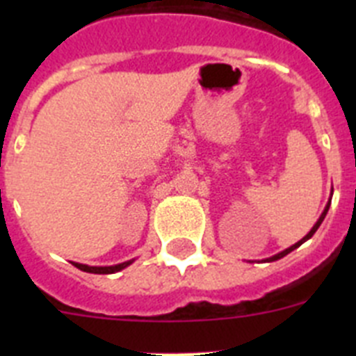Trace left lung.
Segmentation results:
<instances>
[{
  "instance_id": "obj_1",
  "label": "left lung",
  "mask_w": 356,
  "mask_h": 356,
  "mask_svg": "<svg viewBox=\"0 0 356 356\" xmlns=\"http://www.w3.org/2000/svg\"><path fill=\"white\" fill-rule=\"evenodd\" d=\"M332 193H333V191H332ZM330 203H332V200H330V201H328V205H326V209H325V210H323V213H321V217H319V219H317V222H316V225H314V226H312V229H310V232H308V234H307V235H305V237H303V238H301V241H298V242H296V244H294V246L287 248V250H284V251H282V253L275 254V257H271V259H266V260H267V262H275V260H280V259H284L285 254H289V253H291V251H294V250H296V248H300V246H301V244H303V242H307V241H308V238L312 237V235H314V234H316V232H317V228H319V226H321V222L325 221V217H326V213H328V209H330Z\"/></svg>"
}]
</instances>
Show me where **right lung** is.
Returning <instances> with one entry per match:
<instances>
[{
	"label": "right lung",
	"mask_w": 356,
	"mask_h": 356,
	"mask_svg": "<svg viewBox=\"0 0 356 356\" xmlns=\"http://www.w3.org/2000/svg\"><path fill=\"white\" fill-rule=\"evenodd\" d=\"M131 262H134V260H128V262H122V264H118V266H108V267L85 266V264H78V262H72V264H74L80 271H85V273H94V275H112V273H118L121 271V269H124V267H128Z\"/></svg>",
	"instance_id": "right-lung-1"
}]
</instances>
